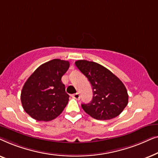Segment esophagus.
<instances>
[{
  "instance_id": "1",
  "label": "esophagus",
  "mask_w": 158,
  "mask_h": 158,
  "mask_svg": "<svg viewBox=\"0 0 158 158\" xmlns=\"http://www.w3.org/2000/svg\"><path fill=\"white\" fill-rule=\"evenodd\" d=\"M72 97L73 98H75V99H77V100H79V99H80V94H78V93H76V94H73Z\"/></svg>"
}]
</instances>
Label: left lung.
Instances as JSON below:
<instances>
[{"label":"left lung","instance_id":"8db88e82","mask_svg":"<svg viewBox=\"0 0 158 158\" xmlns=\"http://www.w3.org/2000/svg\"><path fill=\"white\" fill-rule=\"evenodd\" d=\"M75 65L87 77L93 88V99L82 104L85 113L98 120L116 117L128 104L127 88L120 79L105 67L88 60H77Z\"/></svg>","mask_w":158,"mask_h":158}]
</instances>
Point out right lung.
Instances as JSON below:
<instances>
[{
    "label": "right lung",
    "instance_id": "add662e5",
    "mask_svg": "<svg viewBox=\"0 0 158 158\" xmlns=\"http://www.w3.org/2000/svg\"><path fill=\"white\" fill-rule=\"evenodd\" d=\"M69 67L68 61L54 59L40 65L27 79L21 90V101L31 117L49 122L62 113L70 96L61 78Z\"/></svg>",
    "mask_w": 158,
    "mask_h": 158
}]
</instances>
